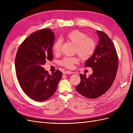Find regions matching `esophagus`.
Listing matches in <instances>:
<instances>
[{"mask_svg":"<svg viewBox=\"0 0 133 133\" xmlns=\"http://www.w3.org/2000/svg\"><path fill=\"white\" fill-rule=\"evenodd\" d=\"M64 74H72L73 72L71 71H65L63 72Z\"/></svg>","mask_w":133,"mask_h":133,"instance_id":"1","label":"esophagus"}]
</instances>
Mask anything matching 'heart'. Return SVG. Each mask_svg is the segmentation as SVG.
<instances>
[{
  "mask_svg": "<svg viewBox=\"0 0 133 133\" xmlns=\"http://www.w3.org/2000/svg\"><path fill=\"white\" fill-rule=\"evenodd\" d=\"M66 38L76 45L75 51L83 59H88L93 55L96 49V41L92 37H87V34L79 30H73L67 33ZM62 42L57 40L53 45V52L54 54H58L61 51ZM79 61V58L77 56L64 57L61 61V66L68 69H72L75 64Z\"/></svg>",
  "mask_w": 133,
  "mask_h": 133,
  "instance_id": "b5f03b06",
  "label": "heart"
}]
</instances>
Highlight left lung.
I'll return each mask as SVG.
<instances>
[{
	"label": "left lung",
	"instance_id": "8db88e82",
	"mask_svg": "<svg viewBox=\"0 0 133 133\" xmlns=\"http://www.w3.org/2000/svg\"><path fill=\"white\" fill-rule=\"evenodd\" d=\"M99 41L93 55L88 59L85 66L91 67L93 73L87 77L80 74V83L76 90L81 96L96 99L109 90L116 76L118 58L115 46L106 34L97 30Z\"/></svg>",
	"mask_w": 133,
	"mask_h": 133
}]
</instances>
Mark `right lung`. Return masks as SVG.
Masks as SVG:
<instances>
[{
    "label": "right lung",
    "instance_id": "add662e5",
    "mask_svg": "<svg viewBox=\"0 0 133 133\" xmlns=\"http://www.w3.org/2000/svg\"><path fill=\"white\" fill-rule=\"evenodd\" d=\"M54 34L50 29L38 30L20 44L15 58L17 78L23 91L31 99L42 102L57 90L62 73L59 70L48 74L43 65L53 59Z\"/></svg>",
    "mask_w": 133,
    "mask_h": 133
}]
</instances>
